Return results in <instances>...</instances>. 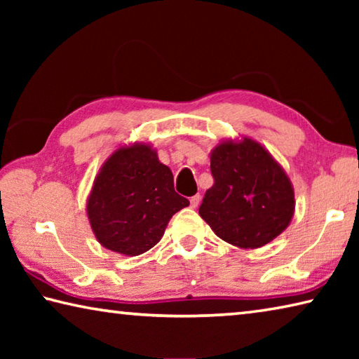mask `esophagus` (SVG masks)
<instances>
[{
	"mask_svg": "<svg viewBox=\"0 0 359 359\" xmlns=\"http://www.w3.org/2000/svg\"><path fill=\"white\" fill-rule=\"evenodd\" d=\"M199 203H201V196H199V194H194V196H191V199H190V205L193 209H196L198 205H199Z\"/></svg>",
	"mask_w": 359,
	"mask_h": 359,
	"instance_id": "34e87169",
	"label": "esophagus"
}]
</instances>
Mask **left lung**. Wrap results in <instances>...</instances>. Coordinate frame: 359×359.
<instances>
[{
    "mask_svg": "<svg viewBox=\"0 0 359 359\" xmlns=\"http://www.w3.org/2000/svg\"><path fill=\"white\" fill-rule=\"evenodd\" d=\"M214 185L199 215L218 238L239 248H259L288 228L294 190L269 151L250 137L228 139L210 151Z\"/></svg>",
    "mask_w": 359,
    "mask_h": 359,
    "instance_id": "left-lung-1",
    "label": "left lung"
}]
</instances>
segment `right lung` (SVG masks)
<instances>
[{
	"label": "right lung",
	"mask_w": 359,
	"mask_h": 359,
	"mask_svg": "<svg viewBox=\"0 0 359 359\" xmlns=\"http://www.w3.org/2000/svg\"><path fill=\"white\" fill-rule=\"evenodd\" d=\"M190 205L150 144L121 145L95 177L87 215L100 244L137 257L156 245L175 212Z\"/></svg>",
	"instance_id": "right-lung-1"
}]
</instances>
